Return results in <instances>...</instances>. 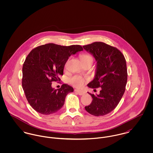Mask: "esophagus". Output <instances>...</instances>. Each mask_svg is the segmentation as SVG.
I'll list each match as a JSON object with an SVG mask.
<instances>
[{
  "label": "esophagus",
  "mask_w": 153,
  "mask_h": 153,
  "mask_svg": "<svg viewBox=\"0 0 153 153\" xmlns=\"http://www.w3.org/2000/svg\"><path fill=\"white\" fill-rule=\"evenodd\" d=\"M75 92H76L78 95H82L84 94V92L82 91H80V90H78V89H75Z\"/></svg>",
  "instance_id": "34e87169"
}]
</instances>
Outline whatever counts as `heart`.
Returning a JSON list of instances; mask_svg holds the SVG:
<instances>
[{"mask_svg": "<svg viewBox=\"0 0 153 153\" xmlns=\"http://www.w3.org/2000/svg\"><path fill=\"white\" fill-rule=\"evenodd\" d=\"M81 60L82 63L85 62H93V58L90 55H84L81 56ZM85 79L79 76H74L69 79V83L74 87L76 88L81 87L84 82Z\"/></svg>", "mask_w": 153, "mask_h": 153, "instance_id": "1", "label": "heart"}]
</instances>
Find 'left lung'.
Returning a JSON list of instances; mask_svg holds the SVG:
<instances>
[{"label":"left lung","mask_w":153,"mask_h":153,"mask_svg":"<svg viewBox=\"0 0 153 153\" xmlns=\"http://www.w3.org/2000/svg\"><path fill=\"white\" fill-rule=\"evenodd\" d=\"M97 61L94 79L88 87H101L98 94L88 93L93 99L85 110L95 116H103L113 111L120 102L127 82L126 61L116 48L101 42L83 46Z\"/></svg>","instance_id":"left-lung-1"}]
</instances>
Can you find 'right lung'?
I'll return each mask as SVG.
<instances>
[{
    "mask_svg": "<svg viewBox=\"0 0 153 153\" xmlns=\"http://www.w3.org/2000/svg\"><path fill=\"white\" fill-rule=\"evenodd\" d=\"M82 51L80 45L48 44L29 53L22 68V88L28 102L36 111L47 115L62 107L66 96L74 92V88L65 84L56 89L52 87V82L60 81L69 57Z\"/></svg>",
    "mask_w": 153,
    "mask_h": 153,
    "instance_id": "add662e5",
    "label": "right lung"
}]
</instances>
